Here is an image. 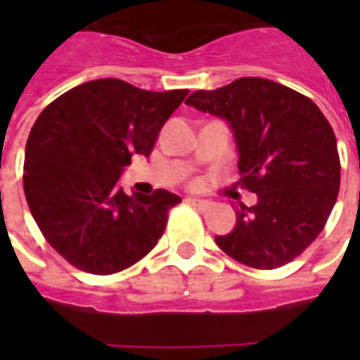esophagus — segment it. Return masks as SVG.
Instances as JSON below:
<instances>
[{
  "mask_svg": "<svg viewBox=\"0 0 360 360\" xmlns=\"http://www.w3.org/2000/svg\"><path fill=\"white\" fill-rule=\"evenodd\" d=\"M186 203H191L198 209H209L211 207V202L209 200H200V198H186Z\"/></svg>",
  "mask_w": 360,
  "mask_h": 360,
  "instance_id": "34e87169",
  "label": "esophagus"
}]
</instances>
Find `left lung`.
<instances>
[{
	"label": "left lung",
	"instance_id": "obj_1",
	"mask_svg": "<svg viewBox=\"0 0 360 360\" xmlns=\"http://www.w3.org/2000/svg\"><path fill=\"white\" fill-rule=\"evenodd\" d=\"M188 106L231 124L240 188L236 228L214 240L236 262L276 269L301 256L323 231L340 188L336 136L321 110L301 93L265 78H239L214 91H194Z\"/></svg>",
	"mask_w": 360,
	"mask_h": 360
}]
</instances>
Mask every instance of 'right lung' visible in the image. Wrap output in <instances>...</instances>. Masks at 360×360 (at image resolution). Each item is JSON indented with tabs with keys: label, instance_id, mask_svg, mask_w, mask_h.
<instances>
[{
	"label": "right lung",
	"instance_id": "add662e5",
	"mask_svg": "<svg viewBox=\"0 0 360 360\" xmlns=\"http://www.w3.org/2000/svg\"><path fill=\"white\" fill-rule=\"evenodd\" d=\"M186 89L146 91L103 78L42 110L27 138L24 192L44 239L91 274L129 269L155 248L177 194L129 196L117 185L134 153L149 157Z\"/></svg>",
	"mask_w": 360,
	"mask_h": 360
}]
</instances>
